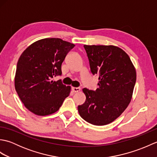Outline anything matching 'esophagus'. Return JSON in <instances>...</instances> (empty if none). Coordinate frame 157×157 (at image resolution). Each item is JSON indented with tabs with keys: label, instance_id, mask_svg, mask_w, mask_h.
<instances>
[{
	"label": "esophagus",
	"instance_id": "obj_1",
	"mask_svg": "<svg viewBox=\"0 0 157 157\" xmlns=\"http://www.w3.org/2000/svg\"><path fill=\"white\" fill-rule=\"evenodd\" d=\"M80 88H75V87H73L72 88V90H73V92H78L79 91H80Z\"/></svg>",
	"mask_w": 157,
	"mask_h": 157
}]
</instances>
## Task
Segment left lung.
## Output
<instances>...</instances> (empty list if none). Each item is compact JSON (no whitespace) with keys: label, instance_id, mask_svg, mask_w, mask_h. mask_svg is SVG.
<instances>
[{"label":"left lung","instance_id":"obj_1","mask_svg":"<svg viewBox=\"0 0 157 157\" xmlns=\"http://www.w3.org/2000/svg\"><path fill=\"white\" fill-rule=\"evenodd\" d=\"M92 75L98 76V88L83 89L86 96L78 106L79 115L94 125H105L121 115L131 101L136 81L129 56L115 46L84 45Z\"/></svg>","mask_w":157,"mask_h":157}]
</instances>
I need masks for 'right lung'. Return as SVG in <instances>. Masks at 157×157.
<instances>
[{"mask_svg": "<svg viewBox=\"0 0 157 157\" xmlns=\"http://www.w3.org/2000/svg\"><path fill=\"white\" fill-rule=\"evenodd\" d=\"M74 46L60 38H45L33 43L20 56L15 87L29 111L44 116L61 107L71 88L63 84L61 79L53 82L52 79L61 75L62 63Z\"/></svg>", "mask_w": 157, "mask_h": 157, "instance_id": "add662e5", "label": "right lung"}]
</instances>
